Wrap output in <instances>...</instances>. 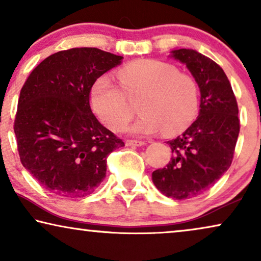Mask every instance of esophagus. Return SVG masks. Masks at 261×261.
<instances>
[{
  "mask_svg": "<svg viewBox=\"0 0 261 261\" xmlns=\"http://www.w3.org/2000/svg\"><path fill=\"white\" fill-rule=\"evenodd\" d=\"M126 145L127 146H142L145 145V141L142 140H134V139H128V140H126Z\"/></svg>",
  "mask_w": 261,
  "mask_h": 261,
  "instance_id": "1",
  "label": "esophagus"
}]
</instances>
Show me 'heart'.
<instances>
[{"mask_svg":"<svg viewBox=\"0 0 261 261\" xmlns=\"http://www.w3.org/2000/svg\"><path fill=\"white\" fill-rule=\"evenodd\" d=\"M121 87L109 76L96 80L90 92L91 106L102 122L112 130H122L133 119L130 105L139 98L141 115L130 130L149 135L162 130L176 134L197 115L198 87L190 74L179 72L172 64L140 59L127 64L117 72Z\"/></svg>","mask_w":261,"mask_h":261,"instance_id":"b5f03b06","label":"heart"}]
</instances>
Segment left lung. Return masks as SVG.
Returning <instances> with one entry per match:
<instances>
[{
    "mask_svg": "<svg viewBox=\"0 0 261 261\" xmlns=\"http://www.w3.org/2000/svg\"><path fill=\"white\" fill-rule=\"evenodd\" d=\"M184 63L201 90L199 115L181 135L167 141L173 156L152 179L167 197L187 199L212 188L229 169L240 120L231 85L220 65L195 49L172 51Z\"/></svg>",
    "mask_w": 261,
    "mask_h": 261,
    "instance_id": "8db88e82",
    "label": "left lung"
}]
</instances>
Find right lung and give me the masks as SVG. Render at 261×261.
Wrapping results in <instances>:
<instances>
[{
    "label": "right lung",
    "mask_w": 261,
    "mask_h": 261,
    "mask_svg": "<svg viewBox=\"0 0 261 261\" xmlns=\"http://www.w3.org/2000/svg\"><path fill=\"white\" fill-rule=\"evenodd\" d=\"M121 59L96 47L65 49L42 60L24 82L14 121L17 152L53 194L90 195L106 177L108 155L124 146L90 107L96 80Z\"/></svg>",
    "instance_id": "1"
}]
</instances>
